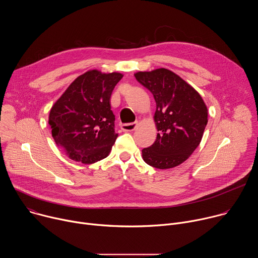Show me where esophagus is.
<instances>
[{"mask_svg": "<svg viewBox=\"0 0 258 258\" xmlns=\"http://www.w3.org/2000/svg\"><path fill=\"white\" fill-rule=\"evenodd\" d=\"M137 125H138V121L132 122V123H124V124H121V130L123 132H132V131L136 130Z\"/></svg>", "mask_w": 258, "mask_h": 258, "instance_id": "1", "label": "esophagus"}]
</instances>
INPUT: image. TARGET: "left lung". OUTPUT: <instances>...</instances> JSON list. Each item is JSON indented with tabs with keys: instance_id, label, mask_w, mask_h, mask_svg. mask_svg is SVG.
Here are the masks:
<instances>
[{
	"instance_id": "left-lung-1",
	"label": "left lung",
	"mask_w": 258,
	"mask_h": 258,
	"mask_svg": "<svg viewBox=\"0 0 258 258\" xmlns=\"http://www.w3.org/2000/svg\"><path fill=\"white\" fill-rule=\"evenodd\" d=\"M156 102V141L142 150L144 161L167 169L186 161L199 146L207 124L208 110L200 94L166 68L135 73Z\"/></svg>"
}]
</instances>
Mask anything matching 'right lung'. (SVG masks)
Returning <instances> with one entry per match:
<instances>
[{"label": "right lung", "instance_id": "add662e5", "mask_svg": "<svg viewBox=\"0 0 258 258\" xmlns=\"http://www.w3.org/2000/svg\"><path fill=\"white\" fill-rule=\"evenodd\" d=\"M119 72L89 70L73 81L49 114L52 137L72 160L92 164L106 158L117 138L110 98Z\"/></svg>", "mask_w": 258, "mask_h": 258}]
</instances>
